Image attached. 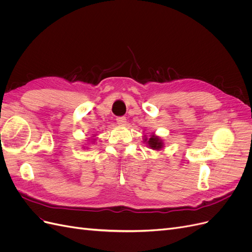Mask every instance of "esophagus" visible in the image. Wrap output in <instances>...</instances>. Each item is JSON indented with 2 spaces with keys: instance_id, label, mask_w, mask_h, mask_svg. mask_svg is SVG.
I'll use <instances>...</instances> for the list:
<instances>
[{
  "instance_id": "1",
  "label": "esophagus",
  "mask_w": 252,
  "mask_h": 252,
  "mask_svg": "<svg viewBox=\"0 0 252 252\" xmlns=\"http://www.w3.org/2000/svg\"><path fill=\"white\" fill-rule=\"evenodd\" d=\"M117 123H118L120 126H126L127 120H126L125 117H120V118H117Z\"/></svg>"
}]
</instances>
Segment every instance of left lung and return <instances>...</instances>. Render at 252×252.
<instances>
[{"instance_id":"left-lung-1","label":"left lung","mask_w":252,"mask_h":252,"mask_svg":"<svg viewBox=\"0 0 252 252\" xmlns=\"http://www.w3.org/2000/svg\"><path fill=\"white\" fill-rule=\"evenodd\" d=\"M144 143L147 144V146L152 150H161L164 147V141L159 138V136L156 135L155 133L150 135V138H147L146 135H144Z\"/></svg>"}]
</instances>
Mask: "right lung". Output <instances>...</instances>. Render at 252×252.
Listing matches in <instances>:
<instances>
[{
	"label": "right lung",
	"instance_id": "add662e5",
	"mask_svg": "<svg viewBox=\"0 0 252 252\" xmlns=\"http://www.w3.org/2000/svg\"><path fill=\"white\" fill-rule=\"evenodd\" d=\"M94 136H95V134L91 136L90 139H88V141H89V142H91V143H94V141H95V138H94ZM84 147H85V146H84Z\"/></svg>",
	"mask_w": 252,
	"mask_h": 252
}]
</instances>
